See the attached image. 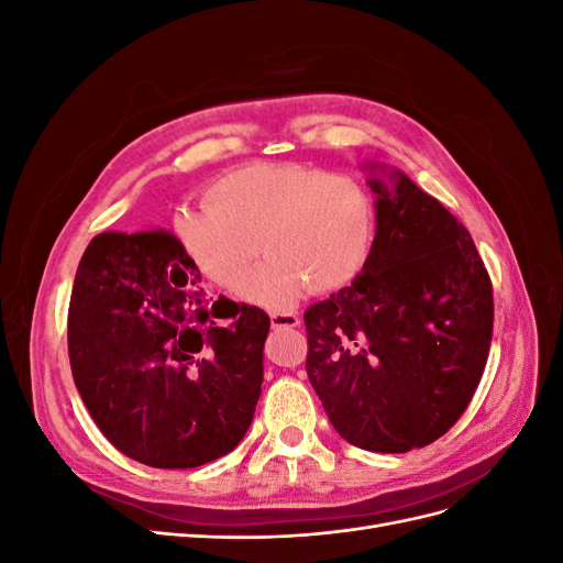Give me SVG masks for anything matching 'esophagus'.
<instances>
[{"instance_id": "1", "label": "esophagus", "mask_w": 563, "mask_h": 563, "mask_svg": "<svg viewBox=\"0 0 563 563\" xmlns=\"http://www.w3.org/2000/svg\"><path fill=\"white\" fill-rule=\"evenodd\" d=\"M269 321H272V329H296V327H300V319L294 312H275V314H269Z\"/></svg>"}]
</instances>
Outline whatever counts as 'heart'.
<instances>
[{
	"label": "heart",
	"instance_id": "heart-1",
	"mask_svg": "<svg viewBox=\"0 0 563 563\" xmlns=\"http://www.w3.org/2000/svg\"><path fill=\"white\" fill-rule=\"evenodd\" d=\"M203 209H180L174 234L203 277L240 288L258 258L265 265L242 296L286 310L305 294L352 284L366 267L376 213L350 176L302 164H249L209 185Z\"/></svg>",
	"mask_w": 563,
	"mask_h": 563
}]
</instances>
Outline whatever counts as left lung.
<instances>
[{"mask_svg":"<svg viewBox=\"0 0 563 563\" xmlns=\"http://www.w3.org/2000/svg\"><path fill=\"white\" fill-rule=\"evenodd\" d=\"M376 240L362 275L305 312L308 378L335 432L376 453L432 444L488 360L493 291L470 232L399 168L362 164Z\"/></svg>","mask_w":563,"mask_h":563,"instance_id":"8db88e82","label":"left lung"}]
</instances>
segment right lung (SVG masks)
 <instances>
[{
  "instance_id": "obj_1",
  "label": "right lung",
  "mask_w": 563,
  "mask_h": 563,
  "mask_svg": "<svg viewBox=\"0 0 563 563\" xmlns=\"http://www.w3.org/2000/svg\"><path fill=\"white\" fill-rule=\"evenodd\" d=\"M211 300L168 232H103L81 255L67 317L73 378L100 432L143 465L211 463L253 420L269 317Z\"/></svg>"
}]
</instances>
